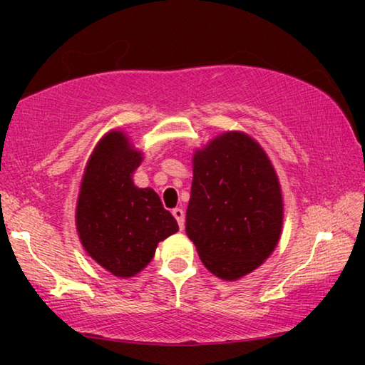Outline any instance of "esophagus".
Listing matches in <instances>:
<instances>
[{
  "label": "esophagus",
  "instance_id": "obj_1",
  "mask_svg": "<svg viewBox=\"0 0 365 365\" xmlns=\"http://www.w3.org/2000/svg\"><path fill=\"white\" fill-rule=\"evenodd\" d=\"M174 217H176V219H182V216H184V214H182V209H174Z\"/></svg>",
  "mask_w": 365,
  "mask_h": 365
}]
</instances>
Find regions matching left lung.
I'll return each instance as SVG.
<instances>
[{
  "label": "left lung",
  "instance_id": "1",
  "mask_svg": "<svg viewBox=\"0 0 365 365\" xmlns=\"http://www.w3.org/2000/svg\"><path fill=\"white\" fill-rule=\"evenodd\" d=\"M141 161L126 134L108 133L94 148L79 189L76 229L83 247L118 277L141 272L158 244L179 231L154 189L134 186Z\"/></svg>",
  "mask_w": 365,
  "mask_h": 365
}]
</instances>
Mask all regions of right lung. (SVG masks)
Returning <instances> with one entry per match:
<instances>
[{
  "label": "right lung",
  "instance_id": "add662e5",
  "mask_svg": "<svg viewBox=\"0 0 365 365\" xmlns=\"http://www.w3.org/2000/svg\"><path fill=\"white\" fill-rule=\"evenodd\" d=\"M186 232L204 266L224 281L257 269L282 231V194L264 149L229 131L194 154Z\"/></svg>",
  "mask_w": 365,
  "mask_h": 365
}]
</instances>
